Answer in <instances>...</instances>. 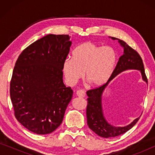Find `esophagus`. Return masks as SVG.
Wrapping results in <instances>:
<instances>
[{
    "label": "esophagus",
    "instance_id": "34e87169",
    "mask_svg": "<svg viewBox=\"0 0 155 155\" xmlns=\"http://www.w3.org/2000/svg\"><path fill=\"white\" fill-rule=\"evenodd\" d=\"M76 95H77L78 97H81V98H83V97H85V92H84V91L82 90H78L77 92H76Z\"/></svg>",
    "mask_w": 155,
    "mask_h": 155
}]
</instances>
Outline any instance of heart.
I'll list each match as a JSON object with an SVG mask.
<instances>
[{
  "instance_id": "b5f03b06",
  "label": "heart",
  "mask_w": 155,
  "mask_h": 155,
  "mask_svg": "<svg viewBox=\"0 0 155 155\" xmlns=\"http://www.w3.org/2000/svg\"><path fill=\"white\" fill-rule=\"evenodd\" d=\"M73 58H65L62 70L67 83L73 85L84 77L91 86H103L109 81L118 60L116 50L91 41L78 45L72 53Z\"/></svg>"
}]
</instances>
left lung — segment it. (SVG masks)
<instances>
[{
  "label": "left lung",
  "mask_w": 155,
  "mask_h": 155,
  "mask_svg": "<svg viewBox=\"0 0 155 155\" xmlns=\"http://www.w3.org/2000/svg\"><path fill=\"white\" fill-rule=\"evenodd\" d=\"M113 40H118L120 46L124 48V54L119 58L117 65L114 69L113 75L110 80L103 86L87 92V125L91 130L99 136L109 138L124 134L136 124L140 116L133 120L130 124L125 126H115L109 124L104 115L102 107V96L105 89L110 82L118 74L128 70H137L141 73L142 79L147 83V79L145 73L144 65L141 57L136 51L133 49L126 42L115 37H109Z\"/></svg>",
  "instance_id": "1"
}]
</instances>
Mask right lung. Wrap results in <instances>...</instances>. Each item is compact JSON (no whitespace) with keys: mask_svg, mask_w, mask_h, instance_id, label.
Returning a JSON list of instances; mask_svg holds the SVG:
<instances>
[{"mask_svg":"<svg viewBox=\"0 0 155 155\" xmlns=\"http://www.w3.org/2000/svg\"><path fill=\"white\" fill-rule=\"evenodd\" d=\"M49 34L27 47L15 63L10 95L15 116L31 132L48 134L61 124L73 92L63 81L62 65L72 41Z\"/></svg>","mask_w":155,"mask_h":155,"instance_id":"obj_1","label":"right lung"}]
</instances>
